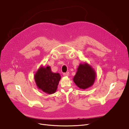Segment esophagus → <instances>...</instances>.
Wrapping results in <instances>:
<instances>
[{
  "mask_svg": "<svg viewBox=\"0 0 129 129\" xmlns=\"http://www.w3.org/2000/svg\"><path fill=\"white\" fill-rule=\"evenodd\" d=\"M69 74H70V73H69V72L64 73H63V75H64V76H69Z\"/></svg>",
  "mask_w": 129,
  "mask_h": 129,
  "instance_id": "esophagus-1",
  "label": "esophagus"
}]
</instances>
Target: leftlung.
Masks as SVG:
<instances>
[{
	"label": "left lung",
	"instance_id": "left-lung-1",
	"mask_svg": "<svg viewBox=\"0 0 129 129\" xmlns=\"http://www.w3.org/2000/svg\"><path fill=\"white\" fill-rule=\"evenodd\" d=\"M96 78V73L87 64H80L74 77V82L81 89H86L91 86Z\"/></svg>",
	"mask_w": 129,
	"mask_h": 129
}]
</instances>
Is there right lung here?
<instances>
[{"instance_id": "1", "label": "right lung", "mask_w": 129, "mask_h": 129, "mask_svg": "<svg viewBox=\"0 0 129 129\" xmlns=\"http://www.w3.org/2000/svg\"><path fill=\"white\" fill-rule=\"evenodd\" d=\"M36 84L39 89L49 94L55 92L60 79L59 74L52 73L50 67H41L35 75Z\"/></svg>"}]
</instances>
